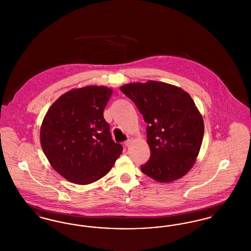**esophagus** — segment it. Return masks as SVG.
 Masks as SVG:
<instances>
[{
  "label": "esophagus",
  "mask_w": 251,
  "mask_h": 251,
  "mask_svg": "<svg viewBox=\"0 0 251 251\" xmlns=\"http://www.w3.org/2000/svg\"><path fill=\"white\" fill-rule=\"evenodd\" d=\"M131 142H132V139H131V138H128V139L124 142V144H125V146H126V147H129V146L131 145Z\"/></svg>",
  "instance_id": "esophagus-1"
}]
</instances>
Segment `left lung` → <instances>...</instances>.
Instances as JSON below:
<instances>
[{
    "label": "left lung",
    "mask_w": 251,
    "mask_h": 251,
    "mask_svg": "<svg viewBox=\"0 0 251 251\" xmlns=\"http://www.w3.org/2000/svg\"><path fill=\"white\" fill-rule=\"evenodd\" d=\"M147 122L151 157L141 166L147 176L169 182L193 167L202 143L204 123L190 95L172 84L149 81L122 85Z\"/></svg>",
    "instance_id": "obj_1"
}]
</instances>
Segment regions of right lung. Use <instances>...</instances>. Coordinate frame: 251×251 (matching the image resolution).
Here are the masks:
<instances>
[{
    "label": "right lung",
    "instance_id": "obj_1",
    "mask_svg": "<svg viewBox=\"0 0 251 251\" xmlns=\"http://www.w3.org/2000/svg\"><path fill=\"white\" fill-rule=\"evenodd\" d=\"M113 93L105 86L73 89L50 107L40 129L42 150L62 177L88 184L106 175L123 147L112 139L103 110Z\"/></svg>",
    "mask_w": 251,
    "mask_h": 251
}]
</instances>
